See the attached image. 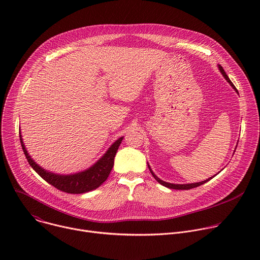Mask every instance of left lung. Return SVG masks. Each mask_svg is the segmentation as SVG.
I'll return each mask as SVG.
<instances>
[{"instance_id": "left-lung-1", "label": "left lung", "mask_w": 260, "mask_h": 260, "mask_svg": "<svg viewBox=\"0 0 260 260\" xmlns=\"http://www.w3.org/2000/svg\"><path fill=\"white\" fill-rule=\"evenodd\" d=\"M218 69H219V71H220V73L222 74V75H223V77L225 78V80L231 84V86L238 92V90H237V88L235 87V85L233 84V82L231 81V79L229 78V76L226 75V73H225V71L223 70V68H222L220 64H218ZM237 148V147H236ZM235 153V152H234ZM147 165H148V168H149V170H150V172H151V174H152V176L154 177V179L159 183V184H161V185H164V186H166V187H168V188H171V189H181V190H187V189H191V188H196V187H198V186H201V185H203V184H205L206 182H208V181H210L212 178H214L216 175H214L213 177H210V178H208L207 180H205V181H202V182H197V183H187V184H173V183H169V182H165V181H162V180H160L154 173H153V171L151 170V168H150V166H149V164L147 162Z\"/></svg>"}]
</instances>
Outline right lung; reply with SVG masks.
I'll list each match as a JSON object with an SVG mask.
<instances>
[{
    "label": "right lung",
    "instance_id": "add662e5",
    "mask_svg": "<svg viewBox=\"0 0 260 260\" xmlns=\"http://www.w3.org/2000/svg\"><path fill=\"white\" fill-rule=\"evenodd\" d=\"M19 138L23 153L29 166L35 170V172L58 190L74 194L85 193L96 189L107 180L111 170H112L114 166V157L116 155V152L123 140V137H120L118 140H116L108 148L105 154L87 170L75 174L61 175L49 172L37 164L27 153V150L22 141L21 133H19Z\"/></svg>",
    "mask_w": 260,
    "mask_h": 260
}]
</instances>
